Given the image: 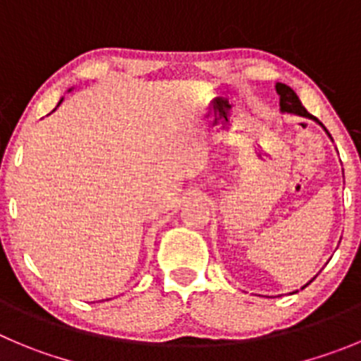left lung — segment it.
<instances>
[{
    "mask_svg": "<svg viewBox=\"0 0 361 361\" xmlns=\"http://www.w3.org/2000/svg\"><path fill=\"white\" fill-rule=\"evenodd\" d=\"M276 92H278V96H279V112H281V114H294V116L306 117V119L315 121V123H317L319 126H321L322 130H324L326 133H328V130H326V128H324V124H322L321 121L317 119V117H313L312 114L306 112V109H305V106H302L301 99H299L298 94H295L294 90L290 89V87L285 85V83H279L278 82V83H276ZM328 137H329V139H331V135H329V133H328ZM312 281H313V278L310 279V281L306 283V285H302L301 288H306ZM295 292H298V290H294V292H292V294H295Z\"/></svg>",
    "mask_w": 361,
    "mask_h": 361,
    "instance_id": "8db88e82",
    "label": "left lung"
}]
</instances>
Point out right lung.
I'll return each instance as SVG.
<instances>
[{"instance_id": "right-lung-1", "label": "right lung", "mask_w": 361, "mask_h": 361, "mask_svg": "<svg viewBox=\"0 0 361 361\" xmlns=\"http://www.w3.org/2000/svg\"><path fill=\"white\" fill-rule=\"evenodd\" d=\"M71 90H73V89H69V90H67V92H71ZM62 101H63V97H60V101H59V104H56V106H60V103H62Z\"/></svg>"}]
</instances>
